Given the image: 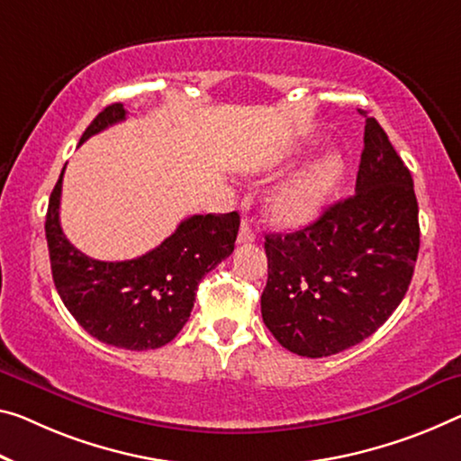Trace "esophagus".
Listing matches in <instances>:
<instances>
[{"instance_id":"34e87169","label":"esophagus","mask_w":461,"mask_h":461,"mask_svg":"<svg viewBox=\"0 0 461 461\" xmlns=\"http://www.w3.org/2000/svg\"><path fill=\"white\" fill-rule=\"evenodd\" d=\"M255 240V232L251 230V224L243 221L240 222V229H239V237H237V243L239 245H247V243H253Z\"/></svg>"}]
</instances>
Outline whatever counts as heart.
<instances>
[{"label":"heart","mask_w":461,"mask_h":461,"mask_svg":"<svg viewBox=\"0 0 461 461\" xmlns=\"http://www.w3.org/2000/svg\"><path fill=\"white\" fill-rule=\"evenodd\" d=\"M344 173L346 160L342 154L331 152L315 160L272 191L267 200L272 221L286 229H301L317 221L342 183Z\"/></svg>","instance_id":"heart-1"}]
</instances>
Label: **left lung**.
Masks as SVG:
<instances>
[{
    "label": "left lung",
    "instance_id": "left-lung-1",
    "mask_svg": "<svg viewBox=\"0 0 461 461\" xmlns=\"http://www.w3.org/2000/svg\"><path fill=\"white\" fill-rule=\"evenodd\" d=\"M419 247L412 175L377 119L366 117L357 194L301 230L266 235L264 323L299 357L350 348L375 334L402 303Z\"/></svg>",
    "mask_w": 461,
    "mask_h": 461
}]
</instances>
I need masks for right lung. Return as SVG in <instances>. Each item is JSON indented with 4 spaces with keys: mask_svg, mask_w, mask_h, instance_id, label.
Listing matches in <instances>:
<instances>
[{
    "mask_svg": "<svg viewBox=\"0 0 461 461\" xmlns=\"http://www.w3.org/2000/svg\"><path fill=\"white\" fill-rule=\"evenodd\" d=\"M123 119V104H109L86 127L80 144ZM63 171L49 197L45 221L53 282L63 304L92 338L115 348L154 350L168 344L187 323L203 276L235 249L239 214L185 218L157 249L136 259H92L61 230Z\"/></svg>",
    "mask_w": 461,
    "mask_h": 461,
    "instance_id": "1",
    "label": "right lung"
}]
</instances>
